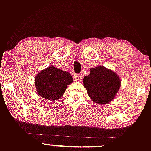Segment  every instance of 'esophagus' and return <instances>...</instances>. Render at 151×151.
Returning <instances> with one entry per match:
<instances>
[{
	"instance_id": "34e87169",
	"label": "esophagus",
	"mask_w": 151,
	"mask_h": 151,
	"mask_svg": "<svg viewBox=\"0 0 151 151\" xmlns=\"http://www.w3.org/2000/svg\"><path fill=\"white\" fill-rule=\"evenodd\" d=\"M73 77H74V81L80 82V81L82 80V76L81 75V74H74Z\"/></svg>"
}]
</instances>
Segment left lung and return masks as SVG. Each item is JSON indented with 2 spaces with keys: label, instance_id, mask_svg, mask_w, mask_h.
I'll list each match as a JSON object with an SVG mask.
<instances>
[{
  "label": "left lung",
  "instance_id": "1",
  "mask_svg": "<svg viewBox=\"0 0 151 151\" xmlns=\"http://www.w3.org/2000/svg\"><path fill=\"white\" fill-rule=\"evenodd\" d=\"M83 85L90 99L102 105L115 98L121 87V79L111 69L98 66L90 69V74L84 77Z\"/></svg>",
  "mask_w": 151,
  "mask_h": 151
}]
</instances>
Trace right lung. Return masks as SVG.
<instances>
[{
    "label": "right lung",
    "mask_w": 151,
    "mask_h": 151,
    "mask_svg": "<svg viewBox=\"0 0 151 151\" xmlns=\"http://www.w3.org/2000/svg\"><path fill=\"white\" fill-rule=\"evenodd\" d=\"M71 74L50 66L40 71L35 77L37 94L47 101H55L62 97L67 85L72 83Z\"/></svg>",
    "instance_id": "right-lung-1"
}]
</instances>
